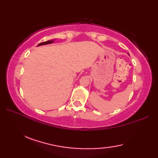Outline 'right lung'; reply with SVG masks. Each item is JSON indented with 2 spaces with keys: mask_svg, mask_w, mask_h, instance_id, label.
Here are the masks:
<instances>
[{
  "mask_svg": "<svg viewBox=\"0 0 158 158\" xmlns=\"http://www.w3.org/2000/svg\"><path fill=\"white\" fill-rule=\"evenodd\" d=\"M53 42V41H45V42H43V43H39L38 46L43 45H46V44H50V43H52Z\"/></svg>",
  "mask_w": 158,
  "mask_h": 158,
  "instance_id": "obj_1",
  "label": "right lung"
}]
</instances>
